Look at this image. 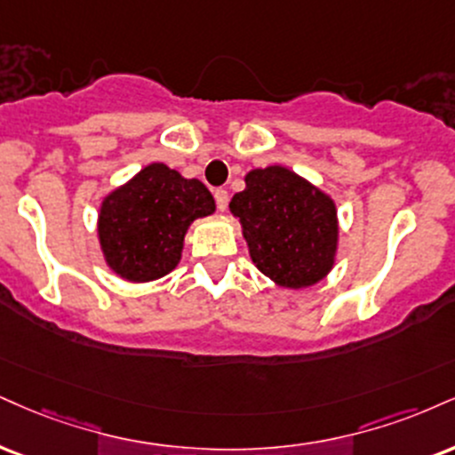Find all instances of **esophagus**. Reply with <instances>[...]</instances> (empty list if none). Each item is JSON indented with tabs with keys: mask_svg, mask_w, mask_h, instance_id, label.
Returning <instances> with one entry per match:
<instances>
[{
	"mask_svg": "<svg viewBox=\"0 0 455 455\" xmlns=\"http://www.w3.org/2000/svg\"><path fill=\"white\" fill-rule=\"evenodd\" d=\"M213 199H216V207L220 212H224L227 210V205H228V193L224 188H216L213 190Z\"/></svg>",
	"mask_w": 455,
	"mask_h": 455,
	"instance_id": "obj_1",
	"label": "esophagus"
}]
</instances>
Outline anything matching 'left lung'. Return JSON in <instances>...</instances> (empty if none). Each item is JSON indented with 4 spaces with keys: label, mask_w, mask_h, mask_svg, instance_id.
Wrapping results in <instances>:
<instances>
[{
    "label": "left lung",
    "mask_w": 455,
    "mask_h": 455,
    "mask_svg": "<svg viewBox=\"0 0 455 455\" xmlns=\"http://www.w3.org/2000/svg\"><path fill=\"white\" fill-rule=\"evenodd\" d=\"M254 265L286 288H305L331 271L337 210L307 180L286 167L254 169L231 201Z\"/></svg>",
    "instance_id": "8db88e82"
}]
</instances>
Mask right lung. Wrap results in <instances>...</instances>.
Segmentation results:
<instances>
[{"label": "right lung", "mask_w": 455, "mask_h": 455, "mask_svg": "<svg viewBox=\"0 0 455 455\" xmlns=\"http://www.w3.org/2000/svg\"><path fill=\"white\" fill-rule=\"evenodd\" d=\"M213 210V196L199 180H186L163 163H152L103 201V256L124 280H158L180 262L190 222Z\"/></svg>", "instance_id": "right-lung-1"}]
</instances>
